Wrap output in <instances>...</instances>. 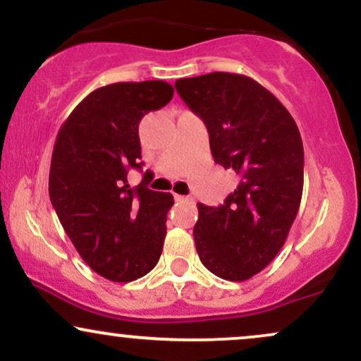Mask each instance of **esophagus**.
Here are the masks:
<instances>
[{
	"label": "esophagus",
	"instance_id": "1",
	"mask_svg": "<svg viewBox=\"0 0 361 361\" xmlns=\"http://www.w3.org/2000/svg\"><path fill=\"white\" fill-rule=\"evenodd\" d=\"M175 198L178 202H188V204H195L193 197H186V195H175Z\"/></svg>",
	"mask_w": 361,
	"mask_h": 361
}]
</instances>
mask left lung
I'll return each mask as SVG.
<instances>
[{
    "label": "left lung",
    "mask_w": 361,
    "mask_h": 361,
    "mask_svg": "<svg viewBox=\"0 0 361 361\" xmlns=\"http://www.w3.org/2000/svg\"><path fill=\"white\" fill-rule=\"evenodd\" d=\"M207 126L215 163L239 185L221 207L198 204L193 238L207 270L244 281L268 267L290 233L304 188V146L279 98L250 76L210 73L175 82Z\"/></svg>",
    "instance_id": "8db88e82"
}]
</instances>
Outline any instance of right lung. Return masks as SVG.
I'll return each instance as SVG.
<instances>
[{"label":"right lung","mask_w":361,"mask_h":361,"mask_svg":"<svg viewBox=\"0 0 361 361\" xmlns=\"http://www.w3.org/2000/svg\"><path fill=\"white\" fill-rule=\"evenodd\" d=\"M166 81L114 82L91 91L54 144L49 197L66 234L93 271L127 283L156 267L166 238L171 193L130 186L140 169L139 122L173 98Z\"/></svg>","instance_id":"1"}]
</instances>
